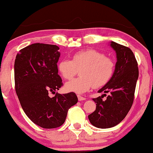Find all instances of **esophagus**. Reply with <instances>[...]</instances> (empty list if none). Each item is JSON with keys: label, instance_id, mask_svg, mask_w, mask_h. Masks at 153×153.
<instances>
[{"label": "esophagus", "instance_id": "esophagus-1", "mask_svg": "<svg viewBox=\"0 0 153 153\" xmlns=\"http://www.w3.org/2000/svg\"><path fill=\"white\" fill-rule=\"evenodd\" d=\"M77 97H78L79 101H83V100H85V97H81V95H77Z\"/></svg>", "mask_w": 153, "mask_h": 153}]
</instances>
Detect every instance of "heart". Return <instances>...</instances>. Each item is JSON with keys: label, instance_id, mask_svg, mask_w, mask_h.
<instances>
[{"label": "heart", "instance_id": "obj_1", "mask_svg": "<svg viewBox=\"0 0 153 153\" xmlns=\"http://www.w3.org/2000/svg\"><path fill=\"white\" fill-rule=\"evenodd\" d=\"M58 68L61 76L67 80L72 79L79 70L80 76L67 82L65 89L83 94L93 87L99 88L109 83L114 75L115 63L103 53L91 49L75 53L72 60L63 59Z\"/></svg>", "mask_w": 153, "mask_h": 153}]
</instances>
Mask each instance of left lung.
I'll return each instance as SVG.
<instances>
[{
  "mask_svg": "<svg viewBox=\"0 0 153 153\" xmlns=\"http://www.w3.org/2000/svg\"><path fill=\"white\" fill-rule=\"evenodd\" d=\"M111 47L117 53V61L113 76L99 92L108 95L105 100L102 97L92 99L96 110L88 115L92 124L99 128H109L117 126L125 118L131 108L134 98L139 76L138 63L129 48L112 41Z\"/></svg>",
  "mask_w": 153,
  "mask_h": 153,
  "instance_id": "8db88e82",
  "label": "left lung"
}]
</instances>
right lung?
<instances>
[{
    "instance_id": "right-lung-1",
    "label": "right lung",
    "mask_w": 153,
    "mask_h": 153,
    "mask_svg": "<svg viewBox=\"0 0 153 153\" xmlns=\"http://www.w3.org/2000/svg\"><path fill=\"white\" fill-rule=\"evenodd\" d=\"M59 50L55 45L34 43L20 50L14 62L15 90L21 107L32 122L47 129L63 125L68 110L78 101L73 92L49 97L63 85L58 74Z\"/></svg>"
}]
</instances>
